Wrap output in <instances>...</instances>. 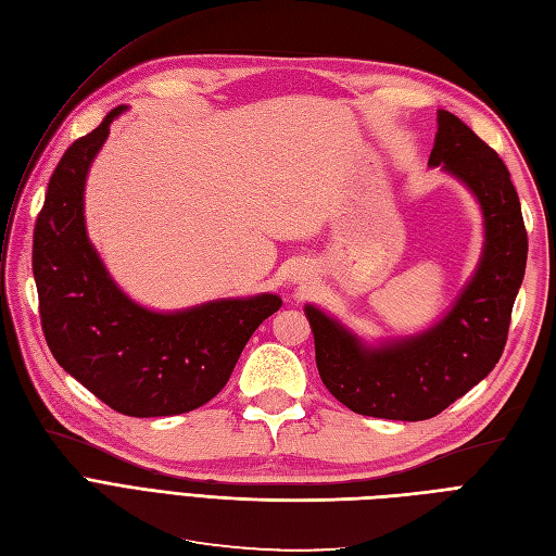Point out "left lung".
<instances>
[{
    "label": "left lung",
    "instance_id": "obj_1",
    "mask_svg": "<svg viewBox=\"0 0 556 556\" xmlns=\"http://www.w3.org/2000/svg\"><path fill=\"white\" fill-rule=\"evenodd\" d=\"M441 164L473 192L484 217L480 264L447 315L422 333L368 345L325 311L304 308L319 378L359 415L435 417L490 376L506 348L529 250L517 190L496 150L450 111H439L429 157V166Z\"/></svg>",
    "mask_w": 556,
    "mask_h": 556
}]
</instances>
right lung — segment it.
I'll use <instances>...</instances> for the list:
<instances>
[{"label": "right lung", "instance_id": "add662e5", "mask_svg": "<svg viewBox=\"0 0 556 556\" xmlns=\"http://www.w3.org/2000/svg\"><path fill=\"white\" fill-rule=\"evenodd\" d=\"M125 109H113L66 148L50 176L31 245L41 327L58 364L113 410L180 415L223 390L252 331L282 299H217L157 313L117 288L88 239L83 192L111 123Z\"/></svg>", "mask_w": 556, "mask_h": 556}]
</instances>
